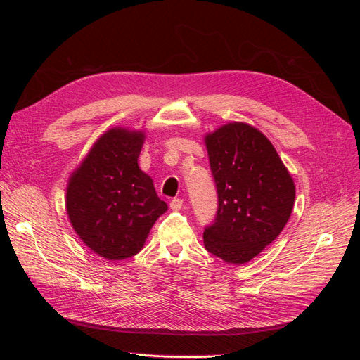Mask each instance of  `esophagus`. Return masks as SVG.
<instances>
[{
	"label": "esophagus",
	"instance_id": "1",
	"mask_svg": "<svg viewBox=\"0 0 360 360\" xmlns=\"http://www.w3.org/2000/svg\"><path fill=\"white\" fill-rule=\"evenodd\" d=\"M169 207H171V210H174V212H179L181 207H183V200L181 198H174L171 202H169Z\"/></svg>",
	"mask_w": 360,
	"mask_h": 360
}]
</instances>
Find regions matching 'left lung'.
<instances>
[{"label": "left lung", "mask_w": 360, "mask_h": 360, "mask_svg": "<svg viewBox=\"0 0 360 360\" xmlns=\"http://www.w3.org/2000/svg\"><path fill=\"white\" fill-rule=\"evenodd\" d=\"M204 143L217 188V213L202 234L204 246L228 264H245L284 230L296 186L274 144L254 126L226 123Z\"/></svg>", "instance_id": "1"}]
</instances>
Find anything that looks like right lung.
<instances>
[{"instance_id":"obj_1","label":"right lung","mask_w":360,"mask_h":360,"mask_svg":"<svg viewBox=\"0 0 360 360\" xmlns=\"http://www.w3.org/2000/svg\"><path fill=\"white\" fill-rule=\"evenodd\" d=\"M146 132L112 127L99 136L68 183L66 210L75 233L94 254L117 261L136 255L168 210L138 165Z\"/></svg>"}]
</instances>
